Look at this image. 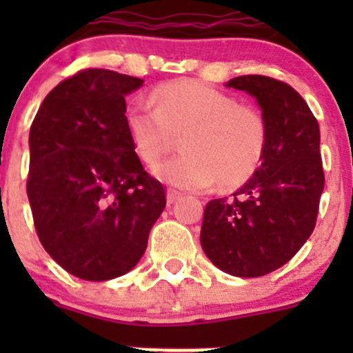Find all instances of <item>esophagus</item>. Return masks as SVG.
<instances>
[{
    "label": "esophagus",
    "mask_w": 353,
    "mask_h": 353,
    "mask_svg": "<svg viewBox=\"0 0 353 353\" xmlns=\"http://www.w3.org/2000/svg\"><path fill=\"white\" fill-rule=\"evenodd\" d=\"M181 198H183V194H181L179 191H176V190L167 191V205H174V203L179 201Z\"/></svg>",
    "instance_id": "esophagus-1"
}]
</instances>
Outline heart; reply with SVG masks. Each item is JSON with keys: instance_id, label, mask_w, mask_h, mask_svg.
Returning <instances> with one entry per match:
<instances>
[{"instance_id": "b5f03b06", "label": "heart", "mask_w": 353, "mask_h": 353, "mask_svg": "<svg viewBox=\"0 0 353 353\" xmlns=\"http://www.w3.org/2000/svg\"><path fill=\"white\" fill-rule=\"evenodd\" d=\"M124 124L134 154L155 162L183 134L184 154L154 165L155 177L190 191H205L219 181L232 190L251 179L268 143L265 116L239 99L194 80L157 87L152 101L133 97L124 109Z\"/></svg>"}]
</instances>
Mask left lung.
Returning a JSON list of instances; mask_svg holds the SVG:
<instances>
[{
    "label": "left lung",
    "instance_id": "left-lung-1",
    "mask_svg": "<svg viewBox=\"0 0 353 353\" xmlns=\"http://www.w3.org/2000/svg\"><path fill=\"white\" fill-rule=\"evenodd\" d=\"M227 87L258 101L268 143L241 190L208 201L199 241L216 268L254 279L290 261L314 230L325 190L319 124L304 99L275 78L244 74Z\"/></svg>",
    "mask_w": 353,
    "mask_h": 353
}]
</instances>
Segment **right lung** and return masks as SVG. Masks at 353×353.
Listing matches in <instances>:
<instances>
[{
	"instance_id": "1",
	"label": "right lung",
	"mask_w": 353,
	"mask_h": 353,
	"mask_svg": "<svg viewBox=\"0 0 353 353\" xmlns=\"http://www.w3.org/2000/svg\"><path fill=\"white\" fill-rule=\"evenodd\" d=\"M141 78L101 68L56 85L28 134L27 196L46 251L71 275L104 282L137 266L165 208L124 124Z\"/></svg>"
}]
</instances>
